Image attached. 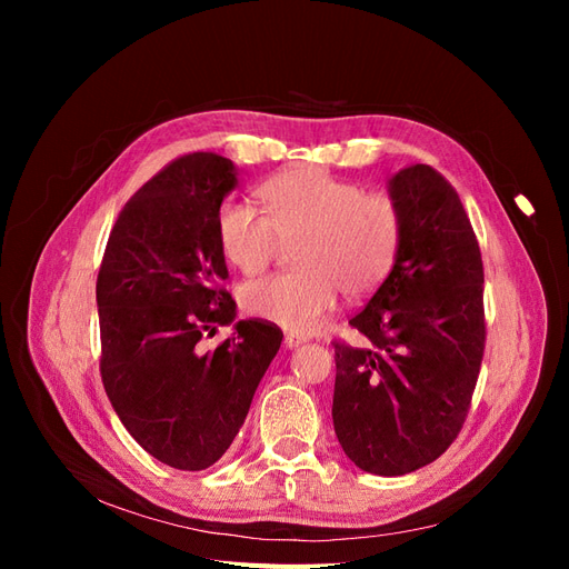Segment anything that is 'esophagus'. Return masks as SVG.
I'll return each instance as SVG.
<instances>
[{"instance_id": "obj_1", "label": "esophagus", "mask_w": 569, "mask_h": 569, "mask_svg": "<svg viewBox=\"0 0 569 569\" xmlns=\"http://www.w3.org/2000/svg\"><path fill=\"white\" fill-rule=\"evenodd\" d=\"M303 341H306V337H301V335H295V332L284 335V347L287 349H297V347H301Z\"/></svg>"}]
</instances>
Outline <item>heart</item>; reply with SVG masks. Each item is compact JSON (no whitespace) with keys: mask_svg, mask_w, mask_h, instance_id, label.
<instances>
[{"mask_svg":"<svg viewBox=\"0 0 569 569\" xmlns=\"http://www.w3.org/2000/svg\"><path fill=\"white\" fill-rule=\"evenodd\" d=\"M266 218L226 201L216 218L218 247L244 274L261 272L280 242L291 247L295 270L242 287L253 318L291 332H311L332 311L339 291L360 299L380 287L401 247V209L385 192L341 180L318 166H297L258 187Z\"/></svg>","mask_w":569,"mask_h":569,"instance_id":"heart-1","label":"heart"}]
</instances>
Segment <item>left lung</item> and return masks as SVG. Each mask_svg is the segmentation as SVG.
<instances>
[{"label": "left lung", "instance_id": "8db88e82", "mask_svg": "<svg viewBox=\"0 0 569 569\" xmlns=\"http://www.w3.org/2000/svg\"><path fill=\"white\" fill-rule=\"evenodd\" d=\"M403 218L387 280L335 341V435L360 470L399 477L437 460L468 416L485 356V268L456 189L412 163L387 182Z\"/></svg>", "mask_w": 569, "mask_h": 569}]
</instances>
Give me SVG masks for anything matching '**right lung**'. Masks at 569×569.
Wrapping results in <instances>:
<instances>
[{
  "label": "right lung",
  "instance_id": "right-lung-1",
  "mask_svg": "<svg viewBox=\"0 0 569 569\" xmlns=\"http://www.w3.org/2000/svg\"><path fill=\"white\" fill-rule=\"evenodd\" d=\"M237 166L189 153L123 206L97 278L101 382L130 437L176 470H206L242 429L282 332L239 320L230 339H199L237 318L218 247L220 203Z\"/></svg>",
  "mask_w": 569,
  "mask_h": 569
}]
</instances>
